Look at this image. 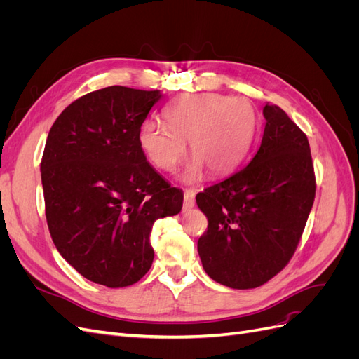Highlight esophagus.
Instances as JSON below:
<instances>
[{
  "label": "esophagus",
  "mask_w": 359,
  "mask_h": 359,
  "mask_svg": "<svg viewBox=\"0 0 359 359\" xmlns=\"http://www.w3.org/2000/svg\"><path fill=\"white\" fill-rule=\"evenodd\" d=\"M194 203H196V199H194V193L191 190L184 191V208H193Z\"/></svg>",
  "instance_id": "obj_1"
}]
</instances>
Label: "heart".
Returning a JSON list of instances; mask_svg holds the SVG:
<instances>
[{
	"label": "heart",
	"mask_w": 359,
	"mask_h": 359,
	"mask_svg": "<svg viewBox=\"0 0 359 359\" xmlns=\"http://www.w3.org/2000/svg\"><path fill=\"white\" fill-rule=\"evenodd\" d=\"M165 123L147 121L139 128L137 142L151 165L172 172L186 156V142L193 160L184 181L226 175L241 165L253 144L257 115L245 99L203 93L182 95L165 111Z\"/></svg>",
	"instance_id": "heart-1"
}]
</instances>
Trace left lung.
Instances as JSON below:
<instances>
[{"instance_id": "obj_1", "label": "left lung", "mask_w": 359, "mask_h": 359, "mask_svg": "<svg viewBox=\"0 0 359 359\" xmlns=\"http://www.w3.org/2000/svg\"><path fill=\"white\" fill-rule=\"evenodd\" d=\"M247 166L198 193L208 231L198 241L205 273L232 289L262 286L297 250L316 193L307 136L276 104Z\"/></svg>"}]
</instances>
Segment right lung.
Masks as SVG:
<instances>
[{
  "mask_svg": "<svg viewBox=\"0 0 359 359\" xmlns=\"http://www.w3.org/2000/svg\"><path fill=\"white\" fill-rule=\"evenodd\" d=\"M160 99V91L107 86L74 100L49 130L40 165L49 232L60 255L97 285L142 278L154 259V222L182 208V191L137 142Z\"/></svg>",
  "mask_w": 359,
  "mask_h": 359,
  "instance_id": "right-lung-1",
  "label": "right lung"
}]
</instances>
